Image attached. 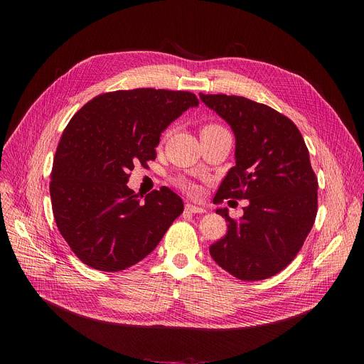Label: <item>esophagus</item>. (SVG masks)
I'll return each instance as SVG.
<instances>
[{"label":"esophagus","instance_id":"1","mask_svg":"<svg viewBox=\"0 0 364 364\" xmlns=\"http://www.w3.org/2000/svg\"><path fill=\"white\" fill-rule=\"evenodd\" d=\"M186 209H187L188 213H192V214H203V213H206L205 208L198 206V205H192V203H187Z\"/></svg>","mask_w":364,"mask_h":364}]
</instances>
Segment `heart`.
Listing matches in <instances>:
<instances>
[{
    "instance_id": "b5f03b06",
    "label": "heart",
    "mask_w": 364,
    "mask_h": 364,
    "mask_svg": "<svg viewBox=\"0 0 364 364\" xmlns=\"http://www.w3.org/2000/svg\"><path fill=\"white\" fill-rule=\"evenodd\" d=\"M223 129H225V128H223L221 125L208 124V125H205V127L202 128V132H213V131H223ZM178 186L184 190V192H187V193H196V192H198V187H196L193 183H190L188 180H184V178L178 180Z\"/></svg>"
}]
</instances>
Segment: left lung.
Wrapping results in <instances>:
<instances>
[{
  "label": "left lung",
  "mask_w": 364,
  "mask_h": 364,
  "mask_svg": "<svg viewBox=\"0 0 364 364\" xmlns=\"http://www.w3.org/2000/svg\"><path fill=\"white\" fill-rule=\"evenodd\" d=\"M232 127L236 165L220 184L214 203L247 199L240 220L209 246L214 261L240 280L280 273L296 257L317 214V178L296 125L270 106L240 95L199 94Z\"/></svg>",
  "instance_id": "obj_1"
}]
</instances>
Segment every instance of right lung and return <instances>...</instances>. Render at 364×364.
Returning a JSON list of instances; mask_svg holds the SVG:
<instances>
[{
    "label": "right lung",
    "mask_w": 364,
    "mask_h": 364,
    "mask_svg": "<svg viewBox=\"0 0 364 364\" xmlns=\"http://www.w3.org/2000/svg\"><path fill=\"white\" fill-rule=\"evenodd\" d=\"M198 105L188 91L136 88L100 94L73 114L55 150L50 196L60 235L91 269L137 264L183 213L168 187L140 202L127 183L134 164L156 159L161 132Z\"/></svg>",
    "instance_id": "add662e5"
}]
</instances>
